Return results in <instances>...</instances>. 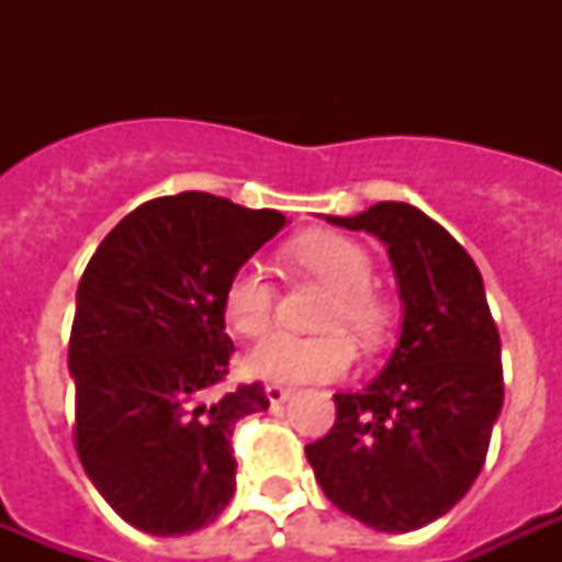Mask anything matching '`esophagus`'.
I'll use <instances>...</instances> for the list:
<instances>
[{
    "label": "esophagus",
    "mask_w": 562,
    "mask_h": 562,
    "mask_svg": "<svg viewBox=\"0 0 562 562\" xmlns=\"http://www.w3.org/2000/svg\"><path fill=\"white\" fill-rule=\"evenodd\" d=\"M265 396H268V402H271V405H282V402L291 396V387H282V384H268V387H265Z\"/></svg>",
    "instance_id": "esophagus-1"
}]
</instances>
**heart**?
Listing matches in <instances>:
<instances>
[{"label": "heart", "instance_id": "1", "mask_svg": "<svg viewBox=\"0 0 562 562\" xmlns=\"http://www.w3.org/2000/svg\"><path fill=\"white\" fill-rule=\"evenodd\" d=\"M291 259L321 280L333 297L326 303L324 329H347L364 347H379L387 333V306L370 289L373 259L359 241L338 233H315L291 247ZM224 321L238 335L256 338L273 321V285L259 262H245L224 289ZM356 347L344 333L315 338L277 333L245 356L247 373L268 382H329L350 373Z\"/></svg>", "mask_w": 562, "mask_h": 562}]
</instances>
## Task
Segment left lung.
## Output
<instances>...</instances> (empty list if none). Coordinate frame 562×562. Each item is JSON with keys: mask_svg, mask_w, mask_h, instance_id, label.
Returning a JSON list of instances; mask_svg holds the SVG:
<instances>
[{"mask_svg": "<svg viewBox=\"0 0 562 562\" xmlns=\"http://www.w3.org/2000/svg\"><path fill=\"white\" fill-rule=\"evenodd\" d=\"M324 218L387 247L402 333L368 387L335 393V426L306 446V458L338 510L375 531H417L479 479L505 402L484 280L472 256L411 203Z\"/></svg>", "mask_w": 562, "mask_h": 562, "instance_id": "obj_1", "label": "left lung"}]
</instances>
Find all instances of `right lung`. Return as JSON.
I'll use <instances>...</instances> for the list:
<instances>
[{"instance_id": "right-lung-1", "label": "right lung", "mask_w": 562, "mask_h": 562, "mask_svg": "<svg viewBox=\"0 0 562 562\" xmlns=\"http://www.w3.org/2000/svg\"><path fill=\"white\" fill-rule=\"evenodd\" d=\"M285 227L206 192L136 206L92 254L75 297V449L104 502L154 537L192 533L236 490L233 426L271 402L221 393L229 277Z\"/></svg>"}]
</instances>
